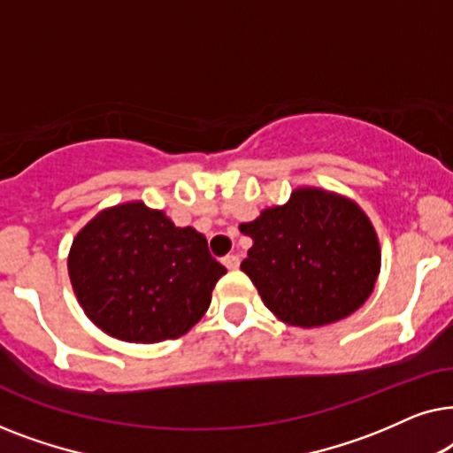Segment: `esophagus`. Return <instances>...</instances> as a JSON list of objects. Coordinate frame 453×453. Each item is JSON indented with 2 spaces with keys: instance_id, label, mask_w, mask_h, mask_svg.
I'll return each instance as SVG.
<instances>
[{
  "instance_id": "1",
  "label": "esophagus",
  "mask_w": 453,
  "mask_h": 453,
  "mask_svg": "<svg viewBox=\"0 0 453 453\" xmlns=\"http://www.w3.org/2000/svg\"><path fill=\"white\" fill-rule=\"evenodd\" d=\"M222 264H225L228 270H237L239 264H241V259H239V256H234V253H231V256L222 257Z\"/></svg>"
}]
</instances>
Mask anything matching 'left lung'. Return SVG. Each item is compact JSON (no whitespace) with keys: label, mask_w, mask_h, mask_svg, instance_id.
Masks as SVG:
<instances>
[{"label":"left lung","mask_w":453,"mask_h":453,"mask_svg":"<svg viewBox=\"0 0 453 453\" xmlns=\"http://www.w3.org/2000/svg\"><path fill=\"white\" fill-rule=\"evenodd\" d=\"M253 239L241 270L282 321L319 327L355 313L380 274L375 228L355 202L303 188L288 203L243 222Z\"/></svg>","instance_id":"obj_1"}]
</instances>
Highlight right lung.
Here are the masks:
<instances>
[{
    "label": "right lung",
    "instance_id": "right-lung-1",
    "mask_svg": "<svg viewBox=\"0 0 453 453\" xmlns=\"http://www.w3.org/2000/svg\"><path fill=\"white\" fill-rule=\"evenodd\" d=\"M67 270L84 313L103 332L144 344L183 336L226 274L202 233L142 202L96 214L73 239Z\"/></svg>",
    "mask_w": 453,
    "mask_h": 453
}]
</instances>
